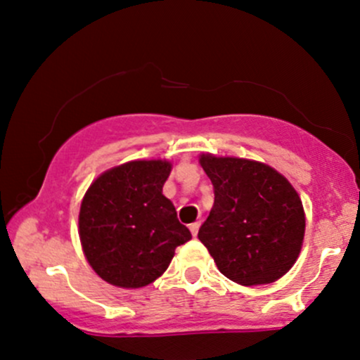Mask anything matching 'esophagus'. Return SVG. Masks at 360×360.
<instances>
[{"label": "esophagus", "instance_id": "esophagus-1", "mask_svg": "<svg viewBox=\"0 0 360 360\" xmlns=\"http://www.w3.org/2000/svg\"><path fill=\"white\" fill-rule=\"evenodd\" d=\"M200 225H201L200 221H194V223H191V225H189V230H191L193 237H196V235H198V230H200Z\"/></svg>", "mask_w": 360, "mask_h": 360}]
</instances>
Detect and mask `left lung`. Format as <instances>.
<instances>
[{
	"instance_id": "1",
	"label": "left lung",
	"mask_w": 360,
	"mask_h": 360,
	"mask_svg": "<svg viewBox=\"0 0 360 360\" xmlns=\"http://www.w3.org/2000/svg\"><path fill=\"white\" fill-rule=\"evenodd\" d=\"M214 203L198 238L223 276L242 286L271 284L295 266L303 247V203L274 167L240 157L201 154Z\"/></svg>"
}]
</instances>
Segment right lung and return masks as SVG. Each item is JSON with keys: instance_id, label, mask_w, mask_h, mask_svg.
Segmentation results:
<instances>
[{"instance_id": "add662e5", "label": "right lung", "mask_w": 360, "mask_h": 360, "mask_svg": "<svg viewBox=\"0 0 360 360\" xmlns=\"http://www.w3.org/2000/svg\"><path fill=\"white\" fill-rule=\"evenodd\" d=\"M172 171L166 159L130 160L91 183L81 201L84 257L106 283L135 289L166 272L176 247L191 240L162 194Z\"/></svg>"}]
</instances>
